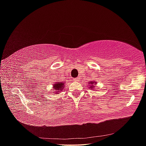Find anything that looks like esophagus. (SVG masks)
Here are the masks:
<instances>
[{
	"label": "esophagus",
	"instance_id": "34e87169",
	"mask_svg": "<svg viewBox=\"0 0 146 146\" xmlns=\"http://www.w3.org/2000/svg\"><path fill=\"white\" fill-rule=\"evenodd\" d=\"M73 80H74V82H78L79 80H80V78H79V77L74 78H73Z\"/></svg>",
	"mask_w": 146,
	"mask_h": 146
}]
</instances>
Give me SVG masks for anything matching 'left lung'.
<instances>
[{
	"label": "left lung",
	"mask_w": 146,
	"mask_h": 146,
	"mask_svg": "<svg viewBox=\"0 0 146 146\" xmlns=\"http://www.w3.org/2000/svg\"><path fill=\"white\" fill-rule=\"evenodd\" d=\"M89 84H90V87L89 89L90 90H94L95 89V85H97V82H94V81H91L89 82Z\"/></svg>",
	"instance_id": "left-lung-1"
}]
</instances>
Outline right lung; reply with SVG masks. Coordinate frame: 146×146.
Here are the masks:
<instances>
[{
	"mask_svg": "<svg viewBox=\"0 0 146 146\" xmlns=\"http://www.w3.org/2000/svg\"><path fill=\"white\" fill-rule=\"evenodd\" d=\"M65 82H56L54 84H53V90L55 92L52 93H55V94H58L59 92L62 91L64 88Z\"/></svg>",
	"mask_w": 146,
	"mask_h": 146,
	"instance_id": "1",
	"label": "right lung"
}]
</instances>
